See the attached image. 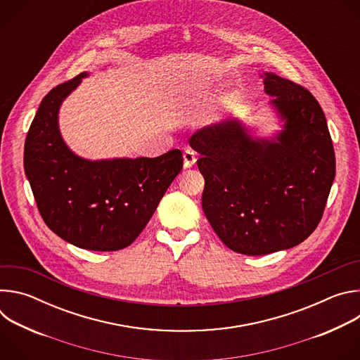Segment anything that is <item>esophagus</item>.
<instances>
[{"instance_id": "esophagus-1", "label": "esophagus", "mask_w": 360, "mask_h": 360, "mask_svg": "<svg viewBox=\"0 0 360 360\" xmlns=\"http://www.w3.org/2000/svg\"><path fill=\"white\" fill-rule=\"evenodd\" d=\"M196 162V152L192 149H185L184 150V165L185 168H191Z\"/></svg>"}]
</instances>
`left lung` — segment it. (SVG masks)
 Wrapping results in <instances>:
<instances>
[{
  "label": "left lung",
  "mask_w": 360,
  "mask_h": 360,
  "mask_svg": "<svg viewBox=\"0 0 360 360\" xmlns=\"http://www.w3.org/2000/svg\"><path fill=\"white\" fill-rule=\"evenodd\" d=\"M265 92L285 121L271 141L228 120L195 132L205 178L202 210L233 252L259 256L293 248L319 225L336 174L335 149L316 98L265 72Z\"/></svg>",
  "instance_id": "8db88e82"
}]
</instances>
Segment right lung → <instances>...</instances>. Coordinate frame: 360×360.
<instances>
[{
	"label": "right lung",
	"mask_w": 360,
	"mask_h": 360,
	"mask_svg": "<svg viewBox=\"0 0 360 360\" xmlns=\"http://www.w3.org/2000/svg\"><path fill=\"white\" fill-rule=\"evenodd\" d=\"M57 85L41 101L24 145V168L46 226L88 250L129 246L181 172L182 152L157 158L88 161L65 145L58 129L61 102L84 77Z\"/></svg>",
	"instance_id": "obj_1"
}]
</instances>
